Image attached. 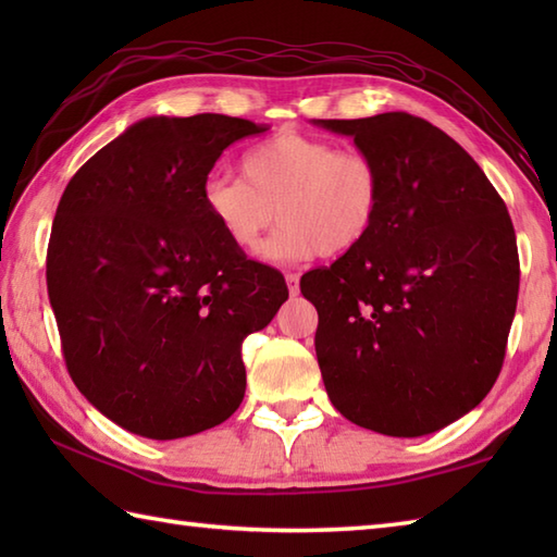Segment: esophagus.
I'll use <instances>...</instances> for the list:
<instances>
[{
    "label": "esophagus",
    "mask_w": 557,
    "mask_h": 557,
    "mask_svg": "<svg viewBox=\"0 0 557 557\" xmlns=\"http://www.w3.org/2000/svg\"><path fill=\"white\" fill-rule=\"evenodd\" d=\"M285 282H287V289H289L292 297H297V294H299V275H294V272H287Z\"/></svg>",
    "instance_id": "1"
}]
</instances>
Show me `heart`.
<instances>
[{
	"mask_svg": "<svg viewBox=\"0 0 557 557\" xmlns=\"http://www.w3.org/2000/svg\"><path fill=\"white\" fill-rule=\"evenodd\" d=\"M242 176L210 174L203 203L234 248L258 253L265 232L270 260L342 256L366 242L383 208V172L361 150L282 128L242 158Z\"/></svg>",
	"mask_w": 557,
	"mask_h": 557,
	"instance_id": "1",
	"label": "heart"
}]
</instances>
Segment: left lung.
Instances as JSON below:
<instances>
[{
  "instance_id": "1",
  "label": "left lung",
  "mask_w": 557,
  "mask_h": 557,
  "mask_svg": "<svg viewBox=\"0 0 557 557\" xmlns=\"http://www.w3.org/2000/svg\"><path fill=\"white\" fill-rule=\"evenodd\" d=\"M313 124L351 136L383 172L366 242L301 277L327 397L375 433L441 431L503 369L519 289L512 220L474 158L421 116Z\"/></svg>"
}]
</instances>
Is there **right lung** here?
Masks as SVG:
<instances>
[{"label": "right lung", "mask_w": 557, "mask_h": 557, "mask_svg": "<svg viewBox=\"0 0 557 557\" xmlns=\"http://www.w3.org/2000/svg\"><path fill=\"white\" fill-rule=\"evenodd\" d=\"M268 126L148 116L71 176L47 294L71 381L122 429L174 441L239 409L242 342L287 301L275 268L234 248L203 203L222 150Z\"/></svg>", "instance_id": "1"}]
</instances>
